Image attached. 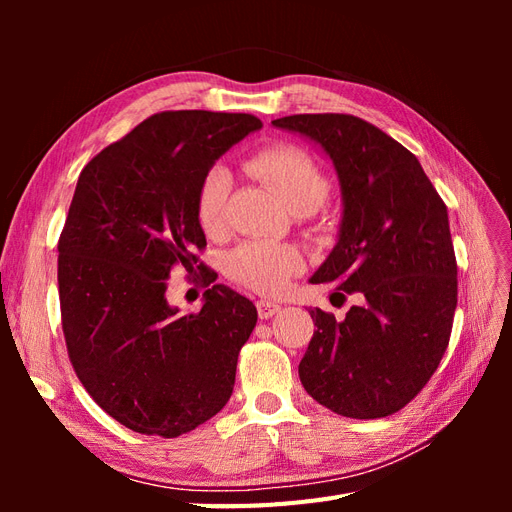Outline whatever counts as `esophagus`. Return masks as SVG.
Segmentation results:
<instances>
[{"instance_id": "obj_1", "label": "esophagus", "mask_w": 512, "mask_h": 512, "mask_svg": "<svg viewBox=\"0 0 512 512\" xmlns=\"http://www.w3.org/2000/svg\"><path fill=\"white\" fill-rule=\"evenodd\" d=\"M256 307H258L260 320H267V318H271V316L282 312V305H280V303H273V301H269V299H260V301L256 303Z\"/></svg>"}]
</instances>
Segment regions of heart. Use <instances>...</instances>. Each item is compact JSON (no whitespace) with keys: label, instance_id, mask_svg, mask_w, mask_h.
<instances>
[{"label":"heart","instance_id":"1","mask_svg":"<svg viewBox=\"0 0 512 512\" xmlns=\"http://www.w3.org/2000/svg\"><path fill=\"white\" fill-rule=\"evenodd\" d=\"M245 168L267 183L288 211L301 207L316 211L329 194L327 177L297 147L262 149L245 162ZM228 192L230 173L224 166H213L200 183L196 198V218L207 235L222 230ZM226 271L245 288L260 294H280L292 277L303 271V256L292 245L250 241L226 256Z\"/></svg>","mask_w":512,"mask_h":512}]
</instances>
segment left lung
<instances>
[{"mask_svg": "<svg viewBox=\"0 0 512 512\" xmlns=\"http://www.w3.org/2000/svg\"><path fill=\"white\" fill-rule=\"evenodd\" d=\"M271 123L314 143L342 192L337 241L309 284L359 297L344 320L309 307L316 331L299 363L303 389L342 416H389L427 384L451 337L457 262L446 205L414 153L359 117Z\"/></svg>", "mask_w": 512, "mask_h": 512, "instance_id": "left-lung-1", "label": "left lung"}]
</instances>
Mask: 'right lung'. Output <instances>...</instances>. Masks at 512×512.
Returning <instances> with one entry per match:
<instances>
[{"instance_id": "obj_1", "label": "right lung", "mask_w": 512, "mask_h": 512, "mask_svg": "<svg viewBox=\"0 0 512 512\" xmlns=\"http://www.w3.org/2000/svg\"><path fill=\"white\" fill-rule=\"evenodd\" d=\"M260 128L245 113L151 115L76 181L57 245L61 324L87 393L132 431L177 438L232 395L254 303L215 284L200 312L183 314L166 288L173 265L192 267L207 245L196 218L200 183Z\"/></svg>"}]
</instances>
